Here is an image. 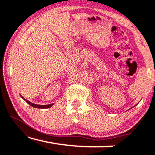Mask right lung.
Returning a JSON list of instances; mask_svg holds the SVG:
<instances>
[{
    "label": "right lung",
    "mask_w": 155,
    "mask_h": 155,
    "mask_svg": "<svg viewBox=\"0 0 155 155\" xmlns=\"http://www.w3.org/2000/svg\"><path fill=\"white\" fill-rule=\"evenodd\" d=\"M21 97H22V98L24 99V100L26 101L27 103H28L29 105L30 106H31V107H35V108H39V109H47V108H49V107H51L52 106H53V104H48V105H39V104H33V103H31V102H30V101H29L28 100H27V99H25V98H23V97L21 96Z\"/></svg>",
    "instance_id": "obj_1"
}]
</instances>
